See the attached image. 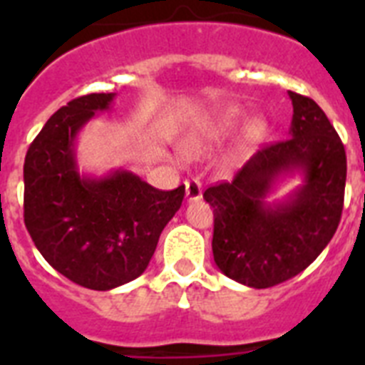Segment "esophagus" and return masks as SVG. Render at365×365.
Here are the masks:
<instances>
[{"instance_id": "34e87169", "label": "esophagus", "mask_w": 365, "mask_h": 365, "mask_svg": "<svg viewBox=\"0 0 365 365\" xmlns=\"http://www.w3.org/2000/svg\"><path fill=\"white\" fill-rule=\"evenodd\" d=\"M186 197L188 201H199L202 197V186L197 179L186 180Z\"/></svg>"}]
</instances>
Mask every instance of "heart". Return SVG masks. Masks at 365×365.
Returning a JSON list of instances; mask_svg holds the SVG:
<instances>
[{
  "label": "heart",
  "instance_id": "1",
  "mask_svg": "<svg viewBox=\"0 0 365 365\" xmlns=\"http://www.w3.org/2000/svg\"><path fill=\"white\" fill-rule=\"evenodd\" d=\"M241 120V111L240 109H228L217 118L215 122L208 124L202 131H199L197 135H193V137L186 138L185 140V153L188 157H195V155L201 153L206 146L210 143H215L219 138H222L225 135L230 133L234 130L237 122ZM254 135L261 133V124H256L252 128Z\"/></svg>",
  "mask_w": 365,
  "mask_h": 365
}]
</instances>
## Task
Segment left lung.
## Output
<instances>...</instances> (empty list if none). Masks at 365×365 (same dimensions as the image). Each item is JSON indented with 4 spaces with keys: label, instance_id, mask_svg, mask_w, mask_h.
I'll return each mask as SVG.
<instances>
[{
    "label": "left lung",
    "instance_id": "1",
    "mask_svg": "<svg viewBox=\"0 0 365 365\" xmlns=\"http://www.w3.org/2000/svg\"><path fill=\"white\" fill-rule=\"evenodd\" d=\"M291 137L261 148L232 180L206 188L214 208V261L225 276L267 289L307 269L333 240L344 208L347 160L333 124L309 96L289 91ZM302 169L304 185L285 203L264 197L282 173Z\"/></svg>",
    "mask_w": 365,
    "mask_h": 365
}]
</instances>
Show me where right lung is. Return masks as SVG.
I'll return each mask as SVG.
<instances>
[{
    "mask_svg": "<svg viewBox=\"0 0 365 365\" xmlns=\"http://www.w3.org/2000/svg\"><path fill=\"white\" fill-rule=\"evenodd\" d=\"M113 98L115 93H91L58 109L24 164V219L32 241L54 270L93 291L138 278L185 199V186L163 192L125 170L102 179L80 175L74 138Z\"/></svg>",
    "mask_w": 365,
    "mask_h": 365,
    "instance_id": "add662e5",
    "label": "right lung"
}]
</instances>
